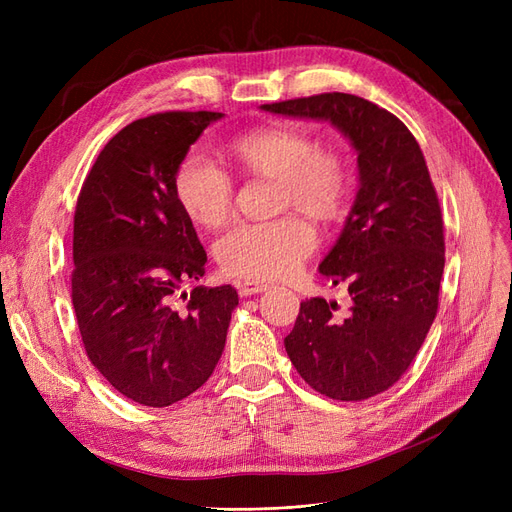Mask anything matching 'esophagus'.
<instances>
[{
  "mask_svg": "<svg viewBox=\"0 0 512 512\" xmlns=\"http://www.w3.org/2000/svg\"><path fill=\"white\" fill-rule=\"evenodd\" d=\"M237 290H239L241 297H252V294L265 292V290H267V284H260V282H239V284H237Z\"/></svg>",
  "mask_w": 512,
  "mask_h": 512,
  "instance_id": "esophagus-1",
  "label": "esophagus"
}]
</instances>
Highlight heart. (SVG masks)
Returning <instances> with one entry per match:
<instances>
[{"label": "heart", "mask_w": 512, "mask_h": 512, "mask_svg": "<svg viewBox=\"0 0 512 512\" xmlns=\"http://www.w3.org/2000/svg\"><path fill=\"white\" fill-rule=\"evenodd\" d=\"M230 153L247 175L275 179L277 209H299L314 220H333L346 209L352 190L348 160L320 147L307 130L262 126L237 136ZM175 194L188 218L205 228L224 224L235 185L205 153L190 151L175 170ZM316 247V232L301 215L269 222H239L215 243L220 267L243 280H284L297 273Z\"/></svg>", "instance_id": "heart-1"}]
</instances>
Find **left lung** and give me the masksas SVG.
<instances>
[{
    "label": "left lung",
    "instance_id": "1",
    "mask_svg": "<svg viewBox=\"0 0 512 512\" xmlns=\"http://www.w3.org/2000/svg\"><path fill=\"white\" fill-rule=\"evenodd\" d=\"M260 108L331 121L356 151L359 192L342 235L320 262L333 286H348L352 303L335 314V301H303L284 346L320 395L369 399L406 374L438 314L444 226L423 151L393 113L352 94Z\"/></svg>",
    "mask_w": 512,
    "mask_h": 512
}]
</instances>
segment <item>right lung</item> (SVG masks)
Listing matches in <instances>:
<instances>
[{"label": "right lung", "instance_id": "1", "mask_svg": "<svg viewBox=\"0 0 512 512\" xmlns=\"http://www.w3.org/2000/svg\"><path fill=\"white\" fill-rule=\"evenodd\" d=\"M211 111L136 119L104 145L76 200L72 305L83 346L108 384L164 408L203 386L224 352L239 294L181 292L207 252L175 194V170ZM184 303H180V299Z\"/></svg>", "mask_w": 512, "mask_h": 512}]
</instances>
